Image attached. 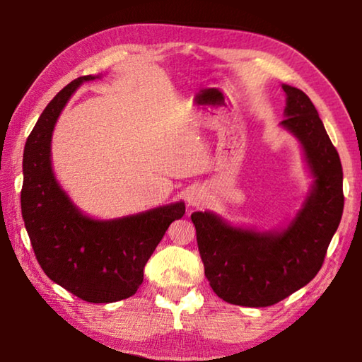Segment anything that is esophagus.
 Instances as JSON below:
<instances>
[{
  "label": "esophagus",
  "mask_w": 362,
  "mask_h": 362,
  "mask_svg": "<svg viewBox=\"0 0 362 362\" xmlns=\"http://www.w3.org/2000/svg\"><path fill=\"white\" fill-rule=\"evenodd\" d=\"M188 204L189 206H199L201 204V198H199V196L198 194H189L188 196Z\"/></svg>",
  "instance_id": "esophagus-1"
}]
</instances>
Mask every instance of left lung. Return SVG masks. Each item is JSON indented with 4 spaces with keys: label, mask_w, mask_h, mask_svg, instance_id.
<instances>
[{
    "label": "left lung",
    "mask_w": 362,
    "mask_h": 362,
    "mask_svg": "<svg viewBox=\"0 0 362 362\" xmlns=\"http://www.w3.org/2000/svg\"><path fill=\"white\" fill-rule=\"evenodd\" d=\"M287 95L283 127L302 144L315 177L303 207L281 231H255L226 223L212 212H193L192 222L204 274L225 302L269 306L281 302L320 272L343 214V170L313 102L283 84Z\"/></svg>",
    "instance_id": "left-lung-1"
}]
</instances>
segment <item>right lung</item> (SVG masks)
Wrapping results in <instances>:
<instances>
[{"instance_id":"add662e5","label":"right lung","mask_w":362,"mask_h":362,"mask_svg":"<svg viewBox=\"0 0 362 362\" xmlns=\"http://www.w3.org/2000/svg\"><path fill=\"white\" fill-rule=\"evenodd\" d=\"M89 79L95 76L66 84L28 136L21 206L36 260L47 278L86 302L112 303L137 292L146 262L169 225L183 217L185 204L180 201L136 216L94 220L71 203L52 173L51 139L71 94Z\"/></svg>"}]
</instances>
